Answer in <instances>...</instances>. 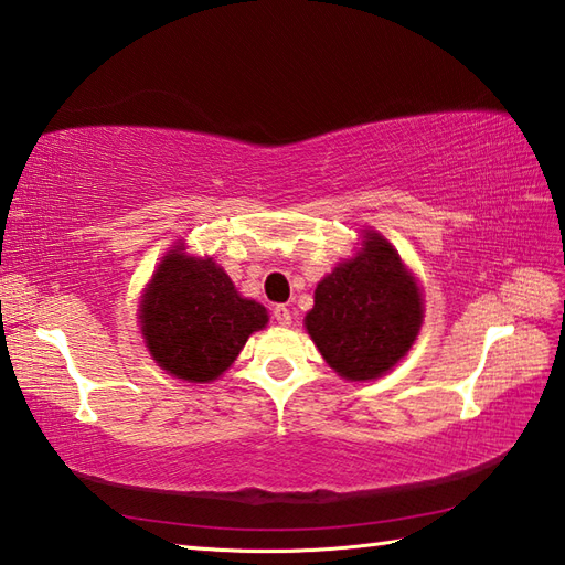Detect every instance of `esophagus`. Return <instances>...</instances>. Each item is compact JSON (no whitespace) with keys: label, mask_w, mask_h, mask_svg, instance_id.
<instances>
[{"label":"esophagus","mask_w":565,"mask_h":565,"mask_svg":"<svg viewBox=\"0 0 565 565\" xmlns=\"http://www.w3.org/2000/svg\"><path fill=\"white\" fill-rule=\"evenodd\" d=\"M273 317H275V321H278L280 326H292V311H290V307L275 305L273 307Z\"/></svg>","instance_id":"34e87169"}]
</instances>
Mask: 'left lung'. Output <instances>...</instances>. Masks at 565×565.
Segmentation results:
<instances>
[{
    "mask_svg": "<svg viewBox=\"0 0 565 565\" xmlns=\"http://www.w3.org/2000/svg\"><path fill=\"white\" fill-rule=\"evenodd\" d=\"M420 321L418 285L380 234H367L365 248L317 285L305 319L323 360L353 382L392 370L416 341Z\"/></svg>",
    "mask_w": 565,
    "mask_h": 565,
    "instance_id": "left-lung-1",
    "label": "left lung"
}]
</instances>
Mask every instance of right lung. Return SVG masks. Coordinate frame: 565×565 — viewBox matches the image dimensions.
Returning <instances> with one entry per match:
<instances>
[{"instance_id":"obj_1","label":"right lung","mask_w":565,"mask_h":565,"mask_svg":"<svg viewBox=\"0 0 565 565\" xmlns=\"http://www.w3.org/2000/svg\"><path fill=\"white\" fill-rule=\"evenodd\" d=\"M140 319L159 367L203 384L232 365L248 335L268 323V311L236 292L230 275L212 258L173 248L147 285Z\"/></svg>"}]
</instances>
